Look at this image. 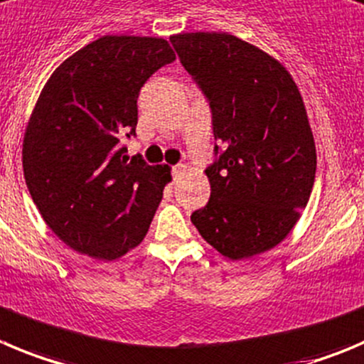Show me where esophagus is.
Returning <instances> with one entry per match:
<instances>
[{
  "instance_id": "esophagus-1",
  "label": "esophagus",
  "mask_w": 364,
  "mask_h": 364,
  "mask_svg": "<svg viewBox=\"0 0 364 364\" xmlns=\"http://www.w3.org/2000/svg\"><path fill=\"white\" fill-rule=\"evenodd\" d=\"M185 174H186V166L185 165L172 166V176H174V179L185 178Z\"/></svg>"
}]
</instances>
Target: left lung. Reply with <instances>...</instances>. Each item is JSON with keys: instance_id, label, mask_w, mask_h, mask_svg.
<instances>
[{"instance_id": "8db88e82", "label": "left lung", "mask_w": 364, "mask_h": 364, "mask_svg": "<svg viewBox=\"0 0 364 364\" xmlns=\"http://www.w3.org/2000/svg\"><path fill=\"white\" fill-rule=\"evenodd\" d=\"M212 109L210 201L192 213L203 239L232 260L289 235L311 198L316 145L304 100L282 63L226 32L171 37Z\"/></svg>"}]
</instances>
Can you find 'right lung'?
<instances>
[{"instance_id": "add662e5", "label": "right lung", "mask_w": 364, "mask_h": 364, "mask_svg": "<svg viewBox=\"0 0 364 364\" xmlns=\"http://www.w3.org/2000/svg\"><path fill=\"white\" fill-rule=\"evenodd\" d=\"M176 53L161 37L104 36L68 57L44 84L23 140L37 210L71 250L117 260L147 235L172 179L168 165L129 161L138 95Z\"/></svg>"}]
</instances>
